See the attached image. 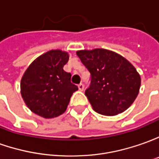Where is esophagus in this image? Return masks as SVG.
<instances>
[{
  "label": "esophagus",
  "instance_id": "1",
  "mask_svg": "<svg viewBox=\"0 0 159 159\" xmlns=\"http://www.w3.org/2000/svg\"><path fill=\"white\" fill-rule=\"evenodd\" d=\"M78 89H79V90H81V91H83L84 89V84H80L78 85Z\"/></svg>",
  "mask_w": 159,
  "mask_h": 159
}]
</instances>
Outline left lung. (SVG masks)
Here are the masks:
<instances>
[{
  "label": "left lung",
  "mask_w": 159,
  "mask_h": 159,
  "mask_svg": "<svg viewBox=\"0 0 159 159\" xmlns=\"http://www.w3.org/2000/svg\"><path fill=\"white\" fill-rule=\"evenodd\" d=\"M91 75L85 90L92 109L107 116L126 111L135 100L141 87V76L127 59L103 48L76 52Z\"/></svg>",
  "instance_id": "left-lung-1"
}]
</instances>
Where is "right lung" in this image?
Instances as JSON below:
<instances>
[{"label":"right lung","instance_id":"1","mask_svg":"<svg viewBox=\"0 0 159 159\" xmlns=\"http://www.w3.org/2000/svg\"><path fill=\"white\" fill-rule=\"evenodd\" d=\"M69 52L50 50L35 59L21 79V95L32 112L46 119L58 117L67 110L73 92L78 90L71 84V74L63 67Z\"/></svg>","mask_w":159,"mask_h":159}]
</instances>
